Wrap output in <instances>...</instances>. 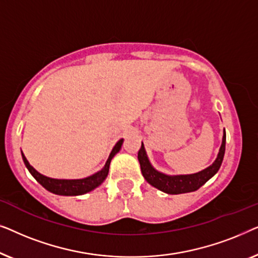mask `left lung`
Segmentation results:
<instances>
[{
  "instance_id": "left-lung-1",
  "label": "left lung",
  "mask_w": 258,
  "mask_h": 258,
  "mask_svg": "<svg viewBox=\"0 0 258 258\" xmlns=\"http://www.w3.org/2000/svg\"><path fill=\"white\" fill-rule=\"evenodd\" d=\"M225 151V132L223 134V140H222V144L218 151L217 158L210 167H208L204 170L196 172V174L190 175H165L163 172L157 171L153 165L150 164L149 160H148L146 149L142 143L141 149L139 150L137 157H139V162L141 165V171H142L143 177L146 181L151 184L155 188H157L161 191L170 194V195H177V194H185L191 192L195 190L200 189L204 183L213 177L220 169L222 161L224 157Z\"/></svg>"
}]
</instances>
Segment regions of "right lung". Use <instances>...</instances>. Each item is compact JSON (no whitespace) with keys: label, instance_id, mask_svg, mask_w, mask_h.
I'll return each instance as SVG.
<instances>
[{"label":"right lung","instance_id":"1","mask_svg":"<svg viewBox=\"0 0 258 258\" xmlns=\"http://www.w3.org/2000/svg\"><path fill=\"white\" fill-rule=\"evenodd\" d=\"M123 144V139L118 141L117 143L115 144V147L112 148L110 155H109V158L107 163L103 167L102 170H100L96 174L89 176V177L81 178V179H56V178H50L47 177V176L40 174V172L35 170V169L29 164V162L27 161L26 156H24L22 153V158L24 164L33 177L36 179V181L40 183V184L50 191L52 194H56V195H62V196H77V195H83V194H87L97 188L98 185L101 184L102 182L107 178L108 172H109V165H110L111 158L115 156L116 154L118 153L119 149H121Z\"/></svg>","mask_w":258,"mask_h":258}]
</instances>
